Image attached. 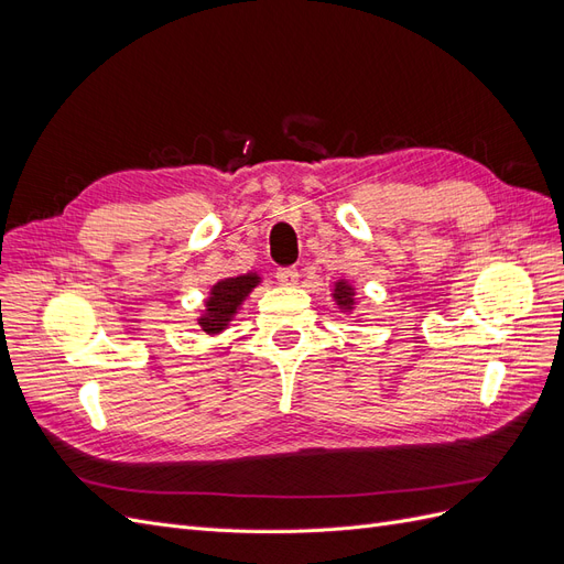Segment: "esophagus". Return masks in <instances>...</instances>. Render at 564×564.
Segmentation results:
<instances>
[{"label":"esophagus","mask_w":564,"mask_h":564,"mask_svg":"<svg viewBox=\"0 0 564 564\" xmlns=\"http://www.w3.org/2000/svg\"><path fill=\"white\" fill-rule=\"evenodd\" d=\"M278 282L280 284H284V286H294V284H299V270L296 268H292V265H286V268H278Z\"/></svg>","instance_id":"1"}]
</instances>
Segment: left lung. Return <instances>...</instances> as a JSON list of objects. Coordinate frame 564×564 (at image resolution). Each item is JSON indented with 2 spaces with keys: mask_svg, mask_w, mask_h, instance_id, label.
<instances>
[{
  "mask_svg": "<svg viewBox=\"0 0 564 564\" xmlns=\"http://www.w3.org/2000/svg\"><path fill=\"white\" fill-rule=\"evenodd\" d=\"M334 301H336V305L340 311H352V305H355V289L346 282V280H338L336 284H334Z\"/></svg>",
  "mask_w": 564,
  "mask_h": 564,
  "instance_id": "obj_1",
  "label": "left lung"
}]
</instances>
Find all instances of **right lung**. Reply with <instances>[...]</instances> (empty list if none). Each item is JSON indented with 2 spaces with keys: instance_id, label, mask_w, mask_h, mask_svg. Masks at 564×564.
<instances>
[{
  "instance_id": "right-lung-1",
  "label": "right lung",
  "mask_w": 564,
  "mask_h": 564,
  "mask_svg": "<svg viewBox=\"0 0 564 564\" xmlns=\"http://www.w3.org/2000/svg\"><path fill=\"white\" fill-rule=\"evenodd\" d=\"M261 282L256 272H247V275L226 278L212 286L209 299L204 301V313L199 317V327L207 334H220L224 332L235 313L240 311L245 299L251 294V289Z\"/></svg>"
}]
</instances>
